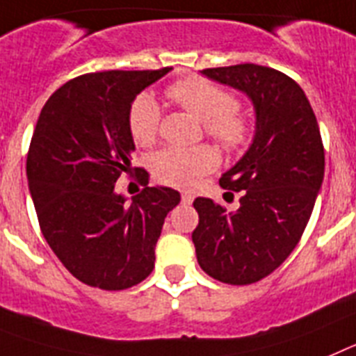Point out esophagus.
Returning a JSON list of instances; mask_svg holds the SVG:
<instances>
[{
	"label": "esophagus",
	"mask_w": 356,
	"mask_h": 356,
	"mask_svg": "<svg viewBox=\"0 0 356 356\" xmlns=\"http://www.w3.org/2000/svg\"><path fill=\"white\" fill-rule=\"evenodd\" d=\"M181 199H182V202H184V204H191V202H193V199H195V197L191 195L190 191H184Z\"/></svg>",
	"instance_id": "obj_1"
}]
</instances>
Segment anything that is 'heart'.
Instances as JSON below:
<instances>
[{"instance_id":"1","label":"heart","mask_w":356,"mask_h":356,"mask_svg":"<svg viewBox=\"0 0 356 356\" xmlns=\"http://www.w3.org/2000/svg\"><path fill=\"white\" fill-rule=\"evenodd\" d=\"M166 95L184 109L195 114L204 129L227 150L243 147L251 134V123L245 114L234 107L229 92L211 84L206 79H184L166 89ZM161 109L150 95H141L134 100L129 114L131 134L138 145L148 147L157 138ZM218 165L216 152L208 145L181 148L170 147L152 157V174L163 184L175 188H193L206 174Z\"/></svg>"}]
</instances>
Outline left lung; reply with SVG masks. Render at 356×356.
Wrapping results in <instances>:
<instances>
[{
    "instance_id": "8db88e82",
    "label": "left lung",
    "mask_w": 356,
    "mask_h": 356,
    "mask_svg": "<svg viewBox=\"0 0 356 356\" xmlns=\"http://www.w3.org/2000/svg\"><path fill=\"white\" fill-rule=\"evenodd\" d=\"M243 92L256 116L247 152L220 177L225 190L243 191L227 211L195 199L199 225L191 240L206 274L229 285H249L276 270L307 227L324 179V148L307 95L281 71L236 64L200 71Z\"/></svg>"
}]
</instances>
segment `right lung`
Returning <instances> with one entry per match:
<instances>
[{
  "label": "right lung",
  "instance_id": "obj_1",
  "mask_svg": "<svg viewBox=\"0 0 356 356\" xmlns=\"http://www.w3.org/2000/svg\"><path fill=\"white\" fill-rule=\"evenodd\" d=\"M168 71L76 76L48 98L37 120L26 175L39 225L64 267L89 286L141 283L154 268L166 215L181 202L166 186H147L131 202L114 190L132 168V102Z\"/></svg>",
  "mask_w": 356,
  "mask_h": 356
}]
</instances>
